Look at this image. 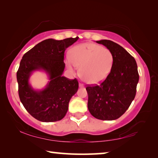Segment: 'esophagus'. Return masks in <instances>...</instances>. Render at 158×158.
<instances>
[{"mask_svg":"<svg viewBox=\"0 0 158 158\" xmlns=\"http://www.w3.org/2000/svg\"><path fill=\"white\" fill-rule=\"evenodd\" d=\"M79 88H84V84H79Z\"/></svg>","mask_w":158,"mask_h":158,"instance_id":"obj_1","label":"esophagus"}]
</instances>
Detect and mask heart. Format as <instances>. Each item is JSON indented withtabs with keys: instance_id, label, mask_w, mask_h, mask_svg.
Segmentation results:
<instances>
[{
	"instance_id": "1",
	"label": "heart",
	"mask_w": 158,
	"mask_h": 158,
	"mask_svg": "<svg viewBox=\"0 0 158 158\" xmlns=\"http://www.w3.org/2000/svg\"><path fill=\"white\" fill-rule=\"evenodd\" d=\"M113 62L109 49L95 43H82L71 49L70 58L65 63L72 71L80 67L82 79L89 84H97L108 77Z\"/></svg>"
}]
</instances>
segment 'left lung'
Instances as JSON below:
<instances>
[{
    "label": "left lung",
    "mask_w": 158,
    "mask_h": 158,
    "mask_svg": "<svg viewBox=\"0 0 158 158\" xmlns=\"http://www.w3.org/2000/svg\"><path fill=\"white\" fill-rule=\"evenodd\" d=\"M111 52L113 65L106 79L100 85L87 86L88 109L93 116L102 121L121 117L135 99L139 82L136 60L123 47L113 41H96Z\"/></svg>",
    "instance_id": "1"
}]
</instances>
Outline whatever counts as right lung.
I'll list each match as a JSON object with an SVG mask.
<instances>
[{
	"mask_svg": "<svg viewBox=\"0 0 158 158\" xmlns=\"http://www.w3.org/2000/svg\"><path fill=\"white\" fill-rule=\"evenodd\" d=\"M79 37L42 41L23 56L17 73L19 95L23 106L35 118L42 122H55L65 117L69 102L78 90L76 79L63 76L64 53ZM44 71L49 81L44 89H35L30 83L34 71Z\"/></svg>",
	"mask_w": 158,
	"mask_h": 158,
	"instance_id": "right-lung-1",
	"label": "right lung"
}]
</instances>
